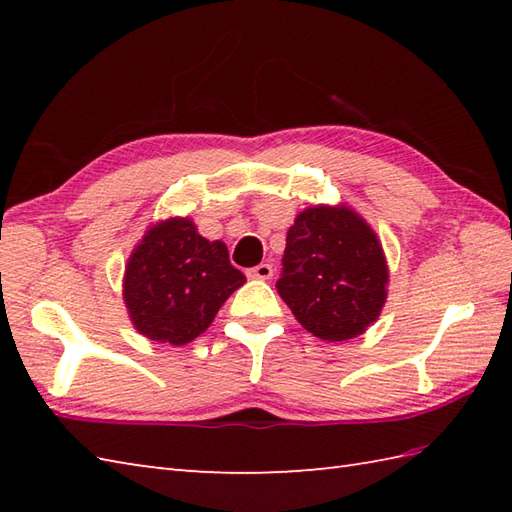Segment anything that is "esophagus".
Listing matches in <instances>:
<instances>
[{"label": "esophagus", "instance_id": "esophagus-1", "mask_svg": "<svg viewBox=\"0 0 512 512\" xmlns=\"http://www.w3.org/2000/svg\"><path fill=\"white\" fill-rule=\"evenodd\" d=\"M246 275L253 277V279H270V277H273V266H270V264H259L255 268H248Z\"/></svg>", "mask_w": 512, "mask_h": 512}]
</instances>
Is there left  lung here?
Wrapping results in <instances>:
<instances>
[{
    "label": "left lung",
    "mask_w": 512,
    "mask_h": 512,
    "mask_svg": "<svg viewBox=\"0 0 512 512\" xmlns=\"http://www.w3.org/2000/svg\"><path fill=\"white\" fill-rule=\"evenodd\" d=\"M277 292L323 341H347L378 319L387 264L374 231L345 206H312L286 235Z\"/></svg>",
    "instance_id": "obj_1"
}]
</instances>
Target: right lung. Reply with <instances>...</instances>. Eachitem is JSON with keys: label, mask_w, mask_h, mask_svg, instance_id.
Returning a JSON list of instances; mask_svg holds the SVG:
<instances>
[{"label": "right lung", "mask_w": 512, "mask_h": 512, "mask_svg": "<svg viewBox=\"0 0 512 512\" xmlns=\"http://www.w3.org/2000/svg\"><path fill=\"white\" fill-rule=\"evenodd\" d=\"M244 281L222 242H209L191 220L173 217L149 228L129 257L123 297L140 334L184 345L209 328Z\"/></svg>", "instance_id": "1"}]
</instances>
